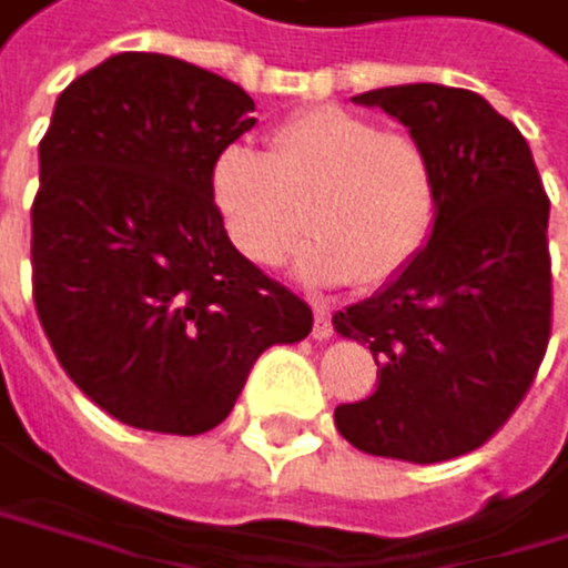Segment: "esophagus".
<instances>
[{"instance_id": "obj_1", "label": "esophagus", "mask_w": 568, "mask_h": 568, "mask_svg": "<svg viewBox=\"0 0 568 568\" xmlns=\"http://www.w3.org/2000/svg\"><path fill=\"white\" fill-rule=\"evenodd\" d=\"M313 337L316 341L334 337V320H331V313H326V306H316V313H313Z\"/></svg>"}]
</instances>
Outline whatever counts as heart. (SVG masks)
<instances>
[{"label":"heart","instance_id":"heart-1","mask_svg":"<svg viewBox=\"0 0 568 568\" xmlns=\"http://www.w3.org/2000/svg\"><path fill=\"white\" fill-rule=\"evenodd\" d=\"M211 190L234 248L262 268L300 248L310 217L296 272L313 286H385L419 258L439 211L426 142L334 104L275 125L265 156L224 149Z\"/></svg>","mask_w":568,"mask_h":568}]
</instances>
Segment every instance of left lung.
<instances>
[{"mask_svg":"<svg viewBox=\"0 0 568 568\" xmlns=\"http://www.w3.org/2000/svg\"><path fill=\"white\" fill-rule=\"evenodd\" d=\"M354 101L426 142L439 211L416 262L334 313L378 364V388L337 405L334 423L371 456L443 464L511 419L549 347V197L525 135L474 91L402 84Z\"/></svg>","mask_w":568,"mask_h":568,"instance_id":"1","label":"left lung"}]
</instances>
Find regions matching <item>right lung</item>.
<instances>
[{
  "label": "right lung",
  "mask_w": 568,
  "mask_h": 568,
  "mask_svg": "<svg viewBox=\"0 0 568 568\" xmlns=\"http://www.w3.org/2000/svg\"><path fill=\"white\" fill-rule=\"evenodd\" d=\"M255 101L163 53H115L60 91L40 142L33 303L71 382L125 426L197 436L313 310L231 245L214 163Z\"/></svg>",
  "instance_id": "right-lung-1"
}]
</instances>
